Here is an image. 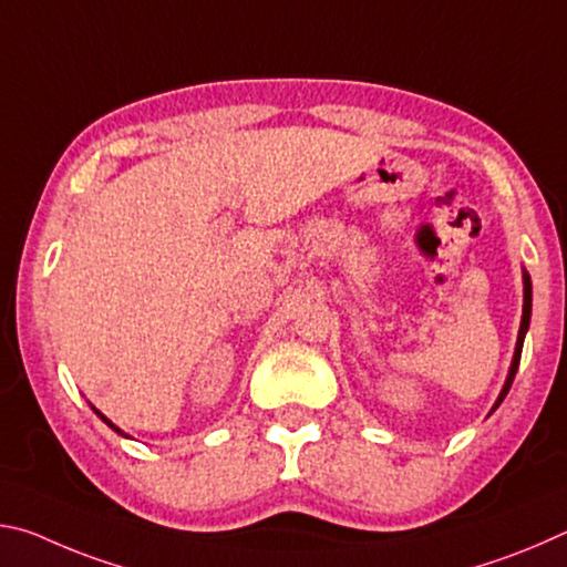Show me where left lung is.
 Listing matches in <instances>:
<instances>
[{
  "label": "left lung",
  "mask_w": 567,
  "mask_h": 567,
  "mask_svg": "<svg viewBox=\"0 0 567 567\" xmlns=\"http://www.w3.org/2000/svg\"><path fill=\"white\" fill-rule=\"evenodd\" d=\"M530 312H533V285H530V275L523 270V320H520V332H517V344H515V354H513V364H511V372H507V380L501 390V395H497L493 410L501 405L505 400L507 390H511L513 380H515V372H517V364H520V352H523V340H525V332L530 328Z\"/></svg>",
  "instance_id": "left-lung-1"
}]
</instances>
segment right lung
<instances>
[{
    "mask_svg": "<svg viewBox=\"0 0 567 567\" xmlns=\"http://www.w3.org/2000/svg\"><path fill=\"white\" fill-rule=\"evenodd\" d=\"M92 410H94V412H97V415H100V417H102V420H104V422H107V425H110V427H112V430H114V433H120V435H124V433H122V430H120V427H117V425H112V422H110V420H107V417H104V415H102V412H100V410H97V408H92ZM124 437H127V435H124Z\"/></svg>",
    "mask_w": 567,
    "mask_h": 567,
    "instance_id": "1",
    "label": "right lung"
}]
</instances>
